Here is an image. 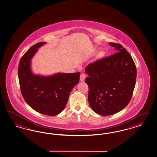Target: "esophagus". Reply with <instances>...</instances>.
Wrapping results in <instances>:
<instances>
[{"label": "esophagus", "mask_w": 157, "mask_h": 157, "mask_svg": "<svg viewBox=\"0 0 157 157\" xmlns=\"http://www.w3.org/2000/svg\"><path fill=\"white\" fill-rule=\"evenodd\" d=\"M85 78H86V75L84 73H81L80 75V80L81 81H84L85 80Z\"/></svg>", "instance_id": "obj_1"}]
</instances>
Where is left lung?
Masks as SVG:
<instances>
[{
  "mask_svg": "<svg viewBox=\"0 0 157 157\" xmlns=\"http://www.w3.org/2000/svg\"><path fill=\"white\" fill-rule=\"evenodd\" d=\"M117 53L88 65L85 72L88 77V101L96 113L109 116L121 111L132 96L136 69L130 53L119 44L108 43Z\"/></svg>",
  "mask_w": 157,
  "mask_h": 157,
  "instance_id": "left-lung-1",
  "label": "left lung"
}]
</instances>
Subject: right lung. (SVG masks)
Listing matches in <instances>:
<instances>
[{
    "label": "right lung",
    "instance_id": "obj_1",
    "mask_svg": "<svg viewBox=\"0 0 157 157\" xmlns=\"http://www.w3.org/2000/svg\"><path fill=\"white\" fill-rule=\"evenodd\" d=\"M45 44V42H40L33 45L23 56L18 67V78L26 102L36 112L54 116L65 107L71 90L79 81L80 73L34 74L31 67L32 58Z\"/></svg>",
    "mask_w": 157,
    "mask_h": 157
}]
</instances>
